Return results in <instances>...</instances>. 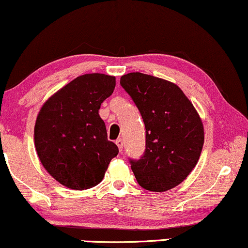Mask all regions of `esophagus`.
Instances as JSON below:
<instances>
[{"mask_svg": "<svg viewBox=\"0 0 248 248\" xmlns=\"http://www.w3.org/2000/svg\"><path fill=\"white\" fill-rule=\"evenodd\" d=\"M115 143H116V145H118L119 150H120V151L124 150V141H122V139H118V140H116Z\"/></svg>", "mask_w": 248, "mask_h": 248, "instance_id": "34e87169", "label": "esophagus"}]
</instances>
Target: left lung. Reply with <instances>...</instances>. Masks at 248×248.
<instances>
[{"mask_svg": "<svg viewBox=\"0 0 248 248\" xmlns=\"http://www.w3.org/2000/svg\"><path fill=\"white\" fill-rule=\"evenodd\" d=\"M145 126V153L130 160L137 183L151 192L174 188L199 162L204 129L198 111L177 84L142 73L121 76Z\"/></svg>", "mask_w": 248, "mask_h": 248, "instance_id": "1", "label": "left lung"}]
</instances>
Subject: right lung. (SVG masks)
I'll use <instances>...</instances> for the list:
<instances>
[{"instance_id":"1","label":"right lung","mask_w":248,"mask_h":248,"mask_svg":"<svg viewBox=\"0 0 248 248\" xmlns=\"http://www.w3.org/2000/svg\"><path fill=\"white\" fill-rule=\"evenodd\" d=\"M114 88V76L85 74L41 106L34 124L35 150L45 170L64 187L83 190L98 185L118 155L99 116L101 103Z\"/></svg>"}]
</instances>
